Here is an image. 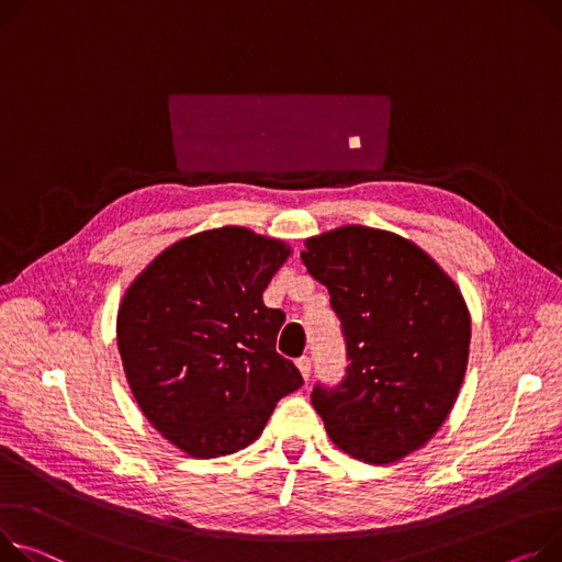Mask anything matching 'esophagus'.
Returning a JSON list of instances; mask_svg holds the SVG:
<instances>
[{"mask_svg":"<svg viewBox=\"0 0 562 562\" xmlns=\"http://www.w3.org/2000/svg\"><path fill=\"white\" fill-rule=\"evenodd\" d=\"M295 366H297V370H301L303 380L307 382V380H310V372H312V361H310V357H301V359L295 361Z\"/></svg>","mask_w":562,"mask_h":562,"instance_id":"esophagus-1","label":"esophagus"}]
</instances>
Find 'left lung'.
I'll use <instances>...</instances> for the list:
<instances>
[{
    "instance_id": "1",
    "label": "left lung",
    "mask_w": 562,
    "mask_h": 562,
    "mask_svg": "<svg viewBox=\"0 0 562 562\" xmlns=\"http://www.w3.org/2000/svg\"><path fill=\"white\" fill-rule=\"evenodd\" d=\"M307 271L344 325L348 375L312 404L348 457L386 465L420 450L459 397L470 310L457 282L395 233L341 226L305 239Z\"/></svg>"
}]
</instances>
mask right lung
Instances as JSON below:
<instances>
[{
  "label": "right lung",
  "instance_id": "right-lung-1",
  "mask_svg": "<svg viewBox=\"0 0 562 562\" xmlns=\"http://www.w3.org/2000/svg\"><path fill=\"white\" fill-rule=\"evenodd\" d=\"M291 255L282 239L221 226L178 239L126 289L117 348L151 427L192 459L235 454L303 386L276 352L284 323L261 293Z\"/></svg>",
  "mask_w": 562,
  "mask_h": 562
}]
</instances>
